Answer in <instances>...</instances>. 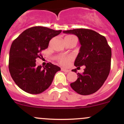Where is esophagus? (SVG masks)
I'll list each match as a JSON object with an SVG mask.
<instances>
[{
  "mask_svg": "<svg viewBox=\"0 0 124 124\" xmlns=\"http://www.w3.org/2000/svg\"><path fill=\"white\" fill-rule=\"evenodd\" d=\"M61 70L63 71V72H67V73H68V72H70V70H68V69H64V68H61Z\"/></svg>",
  "mask_w": 124,
  "mask_h": 124,
  "instance_id": "34e87169",
  "label": "esophagus"
}]
</instances>
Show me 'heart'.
<instances>
[{"mask_svg":"<svg viewBox=\"0 0 124 124\" xmlns=\"http://www.w3.org/2000/svg\"><path fill=\"white\" fill-rule=\"evenodd\" d=\"M73 37H75L73 36V35H67L65 37V39H68V38H71ZM71 60V58L70 57H68V56H66V57H61L59 58V63L61 64L62 66H67L69 63V62H70Z\"/></svg>","mask_w":124,"mask_h":124,"instance_id":"obj_1","label":"heart"}]
</instances>
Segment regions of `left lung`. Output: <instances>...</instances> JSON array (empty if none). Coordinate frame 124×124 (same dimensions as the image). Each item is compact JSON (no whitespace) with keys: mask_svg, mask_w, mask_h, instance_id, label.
<instances>
[{"mask_svg":"<svg viewBox=\"0 0 124 124\" xmlns=\"http://www.w3.org/2000/svg\"><path fill=\"white\" fill-rule=\"evenodd\" d=\"M63 32L79 38L81 46L74 65L86 67L83 73H77L78 79L70 83L71 87L79 94H92L103 86L108 76L111 49L105 37L92 30L78 28ZM72 71L76 72V69Z\"/></svg>","mask_w":124,"mask_h":124,"instance_id":"1","label":"left lung"}]
</instances>
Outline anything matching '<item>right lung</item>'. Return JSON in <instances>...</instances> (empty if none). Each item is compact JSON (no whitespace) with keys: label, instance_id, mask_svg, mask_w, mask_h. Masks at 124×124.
Instances as JSON below:
<instances>
[{"label":"right lung","instance_id":"right-lung-1","mask_svg":"<svg viewBox=\"0 0 124 124\" xmlns=\"http://www.w3.org/2000/svg\"><path fill=\"white\" fill-rule=\"evenodd\" d=\"M56 31L45 27H32L25 30L11 45L8 69L13 80L27 93L37 94L42 93L51 86L54 76L61 68L47 63L45 67L37 66L36 59L46 49L49 41L59 35Z\"/></svg>","mask_w":124,"mask_h":124}]
</instances>
